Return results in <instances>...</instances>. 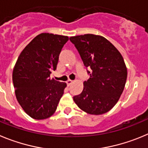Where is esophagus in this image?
<instances>
[{"instance_id":"obj_1","label":"esophagus","mask_w":148,"mask_h":148,"mask_svg":"<svg viewBox=\"0 0 148 148\" xmlns=\"http://www.w3.org/2000/svg\"><path fill=\"white\" fill-rule=\"evenodd\" d=\"M72 82H73V81L71 80V79H68L67 82H66V83H67L68 86H71V84H72Z\"/></svg>"}]
</instances>
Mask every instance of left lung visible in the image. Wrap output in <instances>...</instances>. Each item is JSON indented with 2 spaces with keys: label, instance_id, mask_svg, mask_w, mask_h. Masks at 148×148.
Here are the masks:
<instances>
[{
  "label": "left lung",
  "instance_id": "1",
  "mask_svg": "<svg viewBox=\"0 0 148 148\" xmlns=\"http://www.w3.org/2000/svg\"><path fill=\"white\" fill-rule=\"evenodd\" d=\"M86 67L90 78L74 101L85 112L100 115L113 108L122 94L127 71L122 54L100 35L87 34L70 38Z\"/></svg>",
  "mask_w": 148,
  "mask_h": 148
}]
</instances>
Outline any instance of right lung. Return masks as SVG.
Segmentation results:
<instances>
[{"mask_svg": "<svg viewBox=\"0 0 148 148\" xmlns=\"http://www.w3.org/2000/svg\"><path fill=\"white\" fill-rule=\"evenodd\" d=\"M68 36L41 33L21 51L14 65L12 81L16 98L25 112L34 119H47L57 110L66 82L49 78L57 69Z\"/></svg>", "mask_w": 148, "mask_h": 148, "instance_id": "obj_1", "label": "right lung"}]
</instances>
